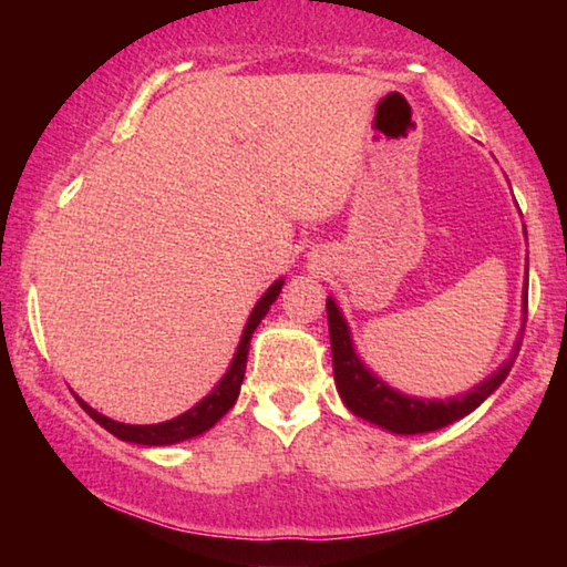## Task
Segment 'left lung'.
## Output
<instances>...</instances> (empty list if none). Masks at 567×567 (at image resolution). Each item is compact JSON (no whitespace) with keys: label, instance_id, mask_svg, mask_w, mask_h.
Listing matches in <instances>:
<instances>
[{"label":"left lung","instance_id":"left-lung-1","mask_svg":"<svg viewBox=\"0 0 567 567\" xmlns=\"http://www.w3.org/2000/svg\"><path fill=\"white\" fill-rule=\"evenodd\" d=\"M525 312H527V295H525ZM328 324H330V344H332V368H334V382H338V392L344 405H348L354 415L362 420L375 422V425L390 430L398 435H417V433H433L465 417L473 412L480 402H483L501 382L507 378L513 362L520 350L507 360L493 378H487L483 385H477L467 392V395L450 398V400H417L408 398L402 392L388 388L385 382L378 380L372 372L364 368L358 354L352 350V340L344 324L338 305L328 300Z\"/></svg>","mask_w":567,"mask_h":567}]
</instances>
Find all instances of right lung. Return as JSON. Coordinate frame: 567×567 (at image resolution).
Wrapping results in <instances>:
<instances>
[{
    "label": "right lung",
    "mask_w": 567,
    "mask_h": 567,
    "mask_svg": "<svg viewBox=\"0 0 567 567\" xmlns=\"http://www.w3.org/2000/svg\"><path fill=\"white\" fill-rule=\"evenodd\" d=\"M280 290H282V280H277L270 287V290L262 295V300L255 305V310H252V315H249V320L245 324L243 340H239V344H237L235 360H233V364H229L227 375L219 380V385L213 392H209L205 400H199L195 408L182 412L179 417L159 422V425H124V422L100 415V412L92 410L84 400H80V398H76V400H80V405L84 408V412H87L92 420H97L104 430H110L114 437L127 440V443L172 445V443H179V440L203 435L205 430L213 427L215 422L223 417L229 408L235 405V400L239 395V385H243V380H245L249 340H252V332L257 330V324H260V320L265 318L267 310H270V305L277 300Z\"/></svg>",
    "instance_id": "1"
}]
</instances>
